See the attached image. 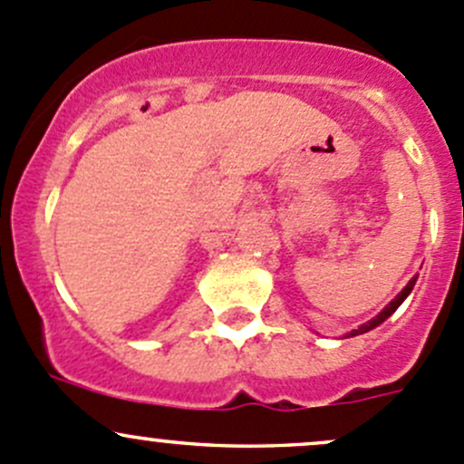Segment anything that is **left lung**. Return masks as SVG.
Listing matches in <instances>:
<instances>
[{
  "label": "left lung",
  "mask_w": 464,
  "mask_h": 464,
  "mask_svg": "<svg viewBox=\"0 0 464 464\" xmlns=\"http://www.w3.org/2000/svg\"><path fill=\"white\" fill-rule=\"evenodd\" d=\"M415 279H418V276H413V279H411V281H409V284H407V285H404V288H402V293H400V295H398V297H395V299H393V302H391L389 305H386V308H384V310H382V313H380V314H377V317H373V319H371V322L362 324V326H360V328H357V331H353V333H351V335H362V333H369V331H371V328L380 326V324H382V322H384V319H386V317H391V314H393V313H395V310H398V305H400V304H402V302H404V299H407V297H409V293H411V290H413V285H415Z\"/></svg>",
  "instance_id": "obj_1"
}]
</instances>
